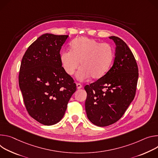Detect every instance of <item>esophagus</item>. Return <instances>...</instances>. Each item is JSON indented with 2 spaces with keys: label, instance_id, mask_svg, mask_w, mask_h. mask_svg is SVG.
I'll list each match as a JSON object with an SVG mask.
<instances>
[{
  "label": "esophagus",
  "instance_id": "34e87169",
  "mask_svg": "<svg viewBox=\"0 0 158 158\" xmlns=\"http://www.w3.org/2000/svg\"><path fill=\"white\" fill-rule=\"evenodd\" d=\"M77 89H80L82 88V85L80 83H77Z\"/></svg>",
  "mask_w": 158,
  "mask_h": 158
}]
</instances>
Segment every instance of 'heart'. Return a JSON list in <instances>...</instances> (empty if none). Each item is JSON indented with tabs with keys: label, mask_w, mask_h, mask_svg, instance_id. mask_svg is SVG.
Listing matches in <instances>:
<instances>
[{
	"label": "heart",
	"mask_w": 158,
	"mask_h": 158,
	"mask_svg": "<svg viewBox=\"0 0 158 158\" xmlns=\"http://www.w3.org/2000/svg\"><path fill=\"white\" fill-rule=\"evenodd\" d=\"M114 58V49L108 43H100L88 38H81L73 41L71 49L61 52L60 62L64 71L73 75L78 68L77 74L80 81L91 77L98 80L103 77L111 65Z\"/></svg>",
	"instance_id": "b5f03b06"
}]
</instances>
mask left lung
<instances>
[{"mask_svg":"<svg viewBox=\"0 0 158 158\" xmlns=\"http://www.w3.org/2000/svg\"><path fill=\"white\" fill-rule=\"evenodd\" d=\"M115 43L114 64L103 77L86 85L85 110L90 121L106 127L118 121L134 98L139 77L132 51L120 38L110 36Z\"/></svg>","mask_w":158,"mask_h":158,"instance_id":"8db88e82","label":"left lung"}]
</instances>
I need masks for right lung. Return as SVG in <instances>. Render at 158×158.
<instances>
[{
	"mask_svg": "<svg viewBox=\"0 0 158 158\" xmlns=\"http://www.w3.org/2000/svg\"><path fill=\"white\" fill-rule=\"evenodd\" d=\"M68 37L44 34L29 46L22 59L19 84L26 108L34 119L45 126L61 120L77 89L60 59Z\"/></svg>",
	"mask_w": 158,
	"mask_h": 158,
	"instance_id": "obj_1",
	"label": "right lung"
}]
</instances>
